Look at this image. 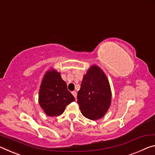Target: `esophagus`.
Masks as SVG:
<instances>
[{
  "label": "esophagus",
  "instance_id": "34e87169",
  "mask_svg": "<svg viewBox=\"0 0 155 155\" xmlns=\"http://www.w3.org/2000/svg\"><path fill=\"white\" fill-rule=\"evenodd\" d=\"M72 94L73 96H74L75 98H76V97H77V92H76V91H73Z\"/></svg>",
  "mask_w": 155,
  "mask_h": 155
}]
</instances>
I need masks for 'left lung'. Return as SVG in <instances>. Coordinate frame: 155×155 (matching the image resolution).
<instances>
[{
    "mask_svg": "<svg viewBox=\"0 0 155 155\" xmlns=\"http://www.w3.org/2000/svg\"><path fill=\"white\" fill-rule=\"evenodd\" d=\"M77 97L81 113L89 120H97L107 112L111 103L110 87L97 66H91L84 75Z\"/></svg>",
    "mask_w": 155,
    "mask_h": 155,
    "instance_id": "1",
    "label": "left lung"
}]
</instances>
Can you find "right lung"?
Instances as JSON below:
<instances>
[{
    "label": "right lung",
    "mask_w": 155,
    "mask_h": 155,
    "mask_svg": "<svg viewBox=\"0 0 155 155\" xmlns=\"http://www.w3.org/2000/svg\"><path fill=\"white\" fill-rule=\"evenodd\" d=\"M39 104L47 115L59 116L66 106L75 101V97L67 89V83L60 73L51 69L45 73L39 91Z\"/></svg>",
    "instance_id": "right-lung-1"
}]
</instances>
